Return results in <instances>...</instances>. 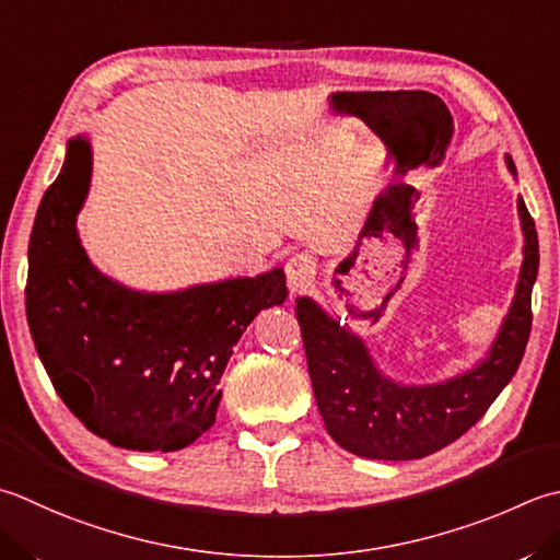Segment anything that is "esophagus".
Wrapping results in <instances>:
<instances>
[{
  "instance_id": "obj_1",
  "label": "esophagus",
  "mask_w": 560,
  "mask_h": 560,
  "mask_svg": "<svg viewBox=\"0 0 560 560\" xmlns=\"http://www.w3.org/2000/svg\"><path fill=\"white\" fill-rule=\"evenodd\" d=\"M315 259L311 255H305V252H301V255H293L289 261H287V283H289V291L291 293H303L308 291L313 287L315 281Z\"/></svg>"
}]
</instances>
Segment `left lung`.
Segmentation results:
<instances>
[{
  "mask_svg": "<svg viewBox=\"0 0 560 560\" xmlns=\"http://www.w3.org/2000/svg\"><path fill=\"white\" fill-rule=\"evenodd\" d=\"M517 177L512 158H505ZM522 267L502 325L474 366L436 383H400L386 376L352 327L337 320L311 295L295 305L317 410L332 440L361 458L412 462L430 456L468 432L495 400L527 349L532 289L539 273V237L532 215L517 199Z\"/></svg>",
  "mask_w": 560,
  "mask_h": 560,
  "instance_id": "left-lung-1",
  "label": "left lung"
}]
</instances>
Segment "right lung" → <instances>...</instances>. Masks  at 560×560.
Returning a JSON list of instances; mask_svg holds the SVG:
<instances>
[{
    "label": "right lung",
    "instance_id": "obj_1",
    "mask_svg": "<svg viewBox=\"0 0 560 560\" xmlns=\"http://www.w3.org/2000/svg\"><path fill=\"white\" fill-rule=\"evenodd\" d=\"M92 142L68 140L28 243L26 317L55 390L74 418L130 452H179L215 422L233 347L259 311L287 301V273L230 277L177 291L130 289L82 247Z\"/></svg>",
    "mask_w": 560,
    "mask_h": 560
}]
</instances>
